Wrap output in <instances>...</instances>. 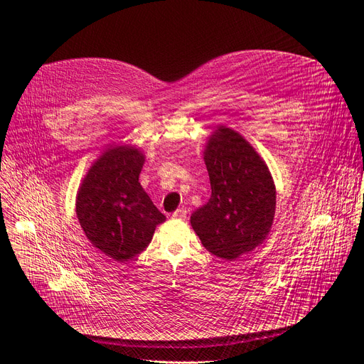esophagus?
<instances>
[{"mask_svg": "<svg viewBox=\"0 0 364 364\" xmlns=\"http://www.w3.org/2000/svg\"><path fill=\"white\" fill-rule=\"evenodd\" d=\"M187 217V211L184 208H178L177 211L172 213V218H177V220H186Z\"/></svg>", "mask_w": 364, "mask_h": 364, "instance_id": "1", "label": "esophagus"}]
</instances>
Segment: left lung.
I'll return each instance as SVG.
<instances>
[{
  "label": "left lung",
  "instance_id": "left-lung-1",
  "mask_svg": "<svg viewBox=\"0 0 364 364\" xmlns=\"http://www.w3.org/2000/svg\"><path fill=\"white\" fill-rule=\"evenodd\" d=\"M211 198L190 217L206 250L223 259L254 251L273 224L276 188L269 168L242 136L218 128L205 150Z\"/></svg>",
  "mask_w": 364,
  "mask_h": 364
}]
</instances>
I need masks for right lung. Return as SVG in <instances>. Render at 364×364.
Wrapping results in <instances>:
<instances>
[{"label":"right lung","instance_id":"obj_1","mask_svg":"<svg viewBox=\"0 0 364 364\" xmlns=\"http://www.w3.org/2000/svg\"><path fill=\"white\" fill-rule=\"evenodd\" d=\"M144 164L136 147L105 151L84 178L76 215L88 240L113 261L124 262L149 246L165 215L139 183Z\"/></svg>","mask_w":364,"mask_h":364}]
</instances>
